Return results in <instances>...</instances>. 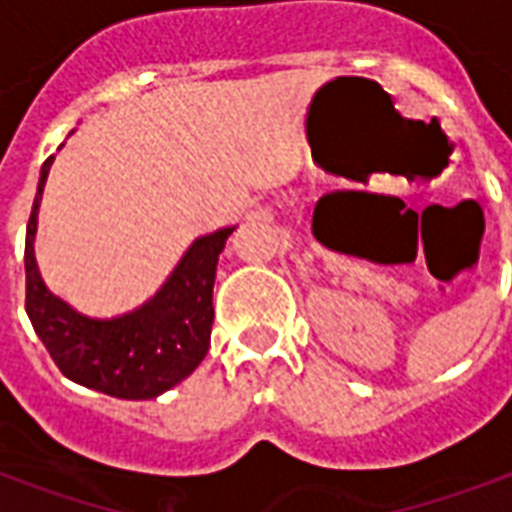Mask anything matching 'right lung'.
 I'll return each instance as SVG.
<instances>
[{
	"instance_id": "1",
	"label": "right lung",
	"mask_w": 512,
	"mask_h": 512,
	"mask_svg": "<svg viewBox=\"0 0 512 512\" xmlns=\"http://www.w3.org/2000/svg\"><path fill=\"white\" fill-rule=\"evenodd\" d=\"M52 159L42 164L26 231V313L34 332L68 380L127 401L162 396L207 356L217 257L236 225L193 241L162 289L135 311L95 319L52 295L36 265V215Z\"/></svg>"
}]
</instances>
